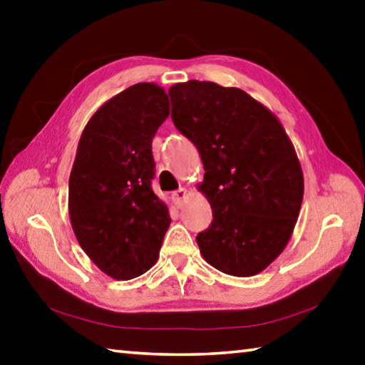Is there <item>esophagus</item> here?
Listing matches in <instances>:
<instances>
[{"mask_svg":"<svg viewBox=\"0 0 365 365\" xmlns=\"http://www.w3.org/2000/svg\"><path fill=\"white\" fill-rule=\"evenodd\" d=\"M172 197H174V201H175L177 206H182L183 200H185V197H187V190H185V188L175 190L174 193H172Z\"/></svg>","mask_w":365,"mask_h":365,"instance_id":"1","label":"esophagus"}]
</instances>
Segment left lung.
<instances>
[{"instance_id":"left-lung-1","label":"left lung","mask_w":365,"mask_h":365,"mask_svg":"<svg viewBox=\"0 0 365 365\" xmlns=\"http://www.w3.org/2000/svg\"><path fill=\"white\" fill-rule=\"evenodd\" d=\"M172 120L200 151L212 222L196 237L206 261L251 277L285 248L304 178L279 119L240 88L190 80L170 86Z\"/></svg>"}]
</instances>
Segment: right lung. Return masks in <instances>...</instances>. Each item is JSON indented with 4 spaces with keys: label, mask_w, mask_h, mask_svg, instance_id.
I'll return each mask as SVG.
<instances>
[{
    "label": "right lung",
    "mask_w": 365,
    "mask_h": 365,
    "mask_svg": "<svg viewBox=\"0 0 365 365\" xmlns=\"http://www.w3.org/2000/svg\"><path fill=\"white\" fill-rule=\"evenodd\" d=\"M168 115L163 88L132 85L96 110L78 141L69 178L72 228L91 261L117 280L156 262L170 224L151 187V143Z\"/></svg>",
    "instance_id": "1"
}]
</instances>
